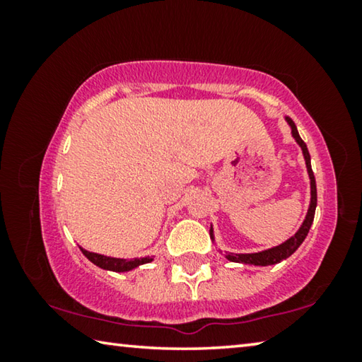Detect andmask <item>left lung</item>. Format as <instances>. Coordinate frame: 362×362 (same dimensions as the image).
Listing matches in <instances>:
<instances>
[{"label": "left lung", "mask_w": 362, "mask_h": 362, "mask_svg": "<svg viewBox=\"0 0 362 362\" xmlns=\"http://www.w3.org/2000/svg\"><path fill=\"white\" fill-rule=\"evenodd\" d=\"M287 124L291 127V134L296 142L298 144L300 148H302L303 153V158H305V164H306V173H308L310 177V206H308V211H306V216L305 220L300 225V228L296 231V235H292L289 240H286L284 243H281L279 246H274V247H269L265 250H260V252H254V254H233L228 252L225 254V259L230 260V262H235V263H244V265H255V267H268V265H276V263L286 260L287 257H291L296 250L300 247V244L305 241L306 235H308V231L311 228V223H313V218H315V211H316V203H317V196H316V180H315V174L313 170H311V158H310V153L308 148H306V144L302 140V137L298 136V131H297V126L293 124V121L291 118H286ZM211 238L212 241L216 243V236H214V228L211 225Z\"/></svg>", "instance_id": "1"}]
</instances>
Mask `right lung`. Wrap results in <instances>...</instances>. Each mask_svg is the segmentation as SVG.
<instances>
[{
	"label": "right lung",
	"mask_w": 362,
	"mask_h": 362,
	"mask_svg": "<svg viewBox=\"0 0 362 362\" xmlns=\"http://www.w3.org/2000/svg\"><path fill=\"white\" fill-rule=\"evenodd\" d=\"M81 249V252L88 257V259L97 265L102 269H108V272H116V273H126V272H131V269L137 268L140 265H144V263H150L153 260V257H140V259H116V257H107V255H102V254H95V252H89V250Z\"/></svg>",
	"instance_id": "1"
}]
</instances>
